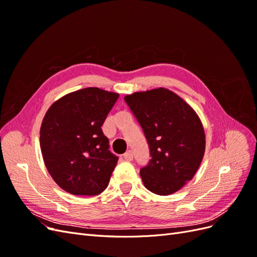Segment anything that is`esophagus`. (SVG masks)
Wrapping results in <instances>:
<instances>
[{"label": "esophagus", "mask_w": 257, "mask_h": 257, "mask_svg": "<svg viewBox=\"0 0 257 257\" xmlns=\"http://www.w3.org/2000/svg\"><path fill=\"white\" fill-rule=\"evenodd\" d=\"M123 158H124V160H126V161H133L134 154H133V152H132L131 150H128L127 152H125V153L123 154Z\"/></svg>", "instance_id": "34e87169"}]
</instances>
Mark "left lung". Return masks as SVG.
I'll return each mask as SVG.
<instances>
[{
    "label": "left lung",
    "mask_w": 257,
    "mask_h": 257,
    "mask_svg": "<svg viewBox=\"0 0 257 257\" xmlns=\"http://www.w3.org/2000/svg\"><path fill=\"white\" fill-rule=\"evenodd\" d=\"M124 100L144 131L151 160L141 169L146 188L158 195L180 190L196 174L205 154L198 115L174 92L159 88Z\"/></svg>",
    "instance_id": "8db88e82"
}]
</instances>
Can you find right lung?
<instances>
[{
    "label": "right lung",
    "instance_id": "right-lung-1",
    "mask_svg": "<svg viewBox=\"0 0 257 257\" xmlns=\"http://www.w3.org/2000/svg\"><path fill=\"white\" fill-rule=\"evenodd\" d=\"M119 94L85 88L61 97L41 126L45 165L61 189L80 196L102 193L118 162L102 125Z\"/></svg>",
    "mask_w": 257,
    "mask_h": 257
}]
</instances>
